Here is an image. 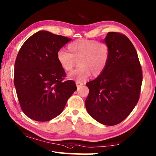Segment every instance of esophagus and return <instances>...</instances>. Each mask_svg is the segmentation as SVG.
<instances>
[{"label": "esophagus", "mask_w": 156, "mask_h": 156, "mask_svg": "<svg viewBox=\"0 0 156 156\" xmlns=\"http://www.w3.org/2000/svg\"><path fill=\"white\" fill-rule=\"evenodd\" d=\"M76 86H77V87H80V86L83 85L84 84L83 83H82V82H80V81H76Z\"/></svg>", "instance_id": "obj_1"}]
</instances>
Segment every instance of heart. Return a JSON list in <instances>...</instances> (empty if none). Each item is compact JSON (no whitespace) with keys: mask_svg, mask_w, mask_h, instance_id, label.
Returning <instances> with one entry per match:
<instances>
[{"mask_svg":"<svg viewBox=\"0 0 156 156\" xmlns=\"http://www.w3.org/2000/svg\"><path fill=\"white\" fill-rule=\"evenodd\" d=\"M68 51L60 49L56 59L65 72H69L78 61V68L69 75L70 78L84 80L91 74L98 77L109 62L110 49L106 43L89 39H78L68 44Z\"/></svg>","mask_w":156,"mask_h":156,"instance_id":"obj_1","label":"heart"}]
</instances>
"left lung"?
I'll return each mask as SVG.
<instances>
[{"instance_id":"8db88e82","label":"left lung","mask_w":156,"mask_h":156,"mask_svg":"<svg viewBox=\"0 0 156 156\" xmlns=\"http://www.w3.org/2000/svg\"><path fill=\"white\" fill-rule=\"evenodd\" d=\"M110 49L106 69L86 83L89 93L86 109L97 122L113 126L122 122L139 100L142 72L135 47L126 36L109 32L105 37Z\"/></svg>"}]
</instances>
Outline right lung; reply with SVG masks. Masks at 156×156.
I'll return each mask as SVG.
<instances>
[{
    "mask_svg": "<svg viewBox=\"0 0 156 156\" xmlns=\"http://www.w3.org/2000/svg\"><path fill=\"white\" fill-rule=\"evenodd\" d=\"M72 39L47 31L33 34L21 47L14 66V85L21 109L31 119L46 122L62 113L77 87L63 81L56 54Z\"/></svg>",
    "mask_w": 156,
    "mask_h": 156,
    "instance_id": "right-lung-1",
    "label": "right lung"
}]
</instances>
